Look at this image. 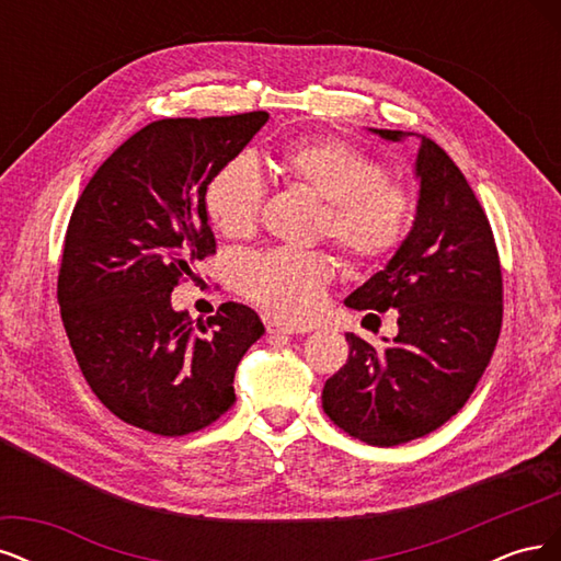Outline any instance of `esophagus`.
<instances>
[{
    "label": "esophagus",
    "instance_id": "obj_1",
    "mask_svg": "<svg viewBox=\"0 0 561 561\" xmlns=\"http://www.w3.org/2000/svg\"><path fill=\"white\" fill-rule=\"evenodd\" d=\"M266 332L268 334H297L293 325H283L278 320H266Z\"/></svg>",
    "mask_w": 561,
    "mask_h": 561
}]
</instances>
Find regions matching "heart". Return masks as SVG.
Instances as JSON below:
<instances>
[{
    "label": "heart",
    "mask_w": 561,
    "mask_h": 561,
    "mask_svg": "<svg viewBox=\"0 0 561 561\" xmlns=\"http://www.w3.org/2000/svg\"><path fill=\"white\" fill-rule=\"evenodd\" d=\"M274 163L287 184L322 201L318 233L328 236L351 266H375L402 245L414 222V194L363 149L334 138H299L283 145ZM264 201L266 180L250 154L219 165L203 194L208 219L227 239H245L257 229ZM330 280L328 254L316 250L248 254L236 266L239 290L295 325L320 313Z\"/></svg>",
    "instance_id": "1"
}]
</instances>
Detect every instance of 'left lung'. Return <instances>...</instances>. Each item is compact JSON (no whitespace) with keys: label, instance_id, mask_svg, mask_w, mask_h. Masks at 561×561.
I'll return each mask as SVG.
<instances>
[{"label":"left lung","instance_id":"left-lung-1","mask_svg":"<svg viewBox=\"0 0 561 561\" xmlns=\"http://www.w3.org/2000/svg\"><path fill=\"white\" fill-rule=\"evenodd\" d=\"M371 130L393 142L410 135ZM416 178L410 236L386 268L346 299L358 311L398 309V336L375 348L346 334L348 360L322 388V410L334 426L375 447L428 435L461 410L494 355L503 322L494 231L463 173L423 135Z\"/></svg>","mask_w":561,"mask_h":561}]
</instances>
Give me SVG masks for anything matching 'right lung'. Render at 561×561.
<instances>
[{"mask_svg": "<svg viewBox=\"0 0 561 561\" xmlns=\"http://www.w3.org/2000/svg\"><path fill=\"white\" fill-rule=\"evenodd\" d=\"M266 112L161 118L118 147L81 192L65 233L58 304L83 379L122 421L163 437L210 426L236 402L233 375L264 334L227 301L198 322L173 287L215 254L203 194Z\"/></svg>", "mask_w": 561, "mask_h": 561, "instance_id": "add662e5", "label": "right lung"}]
</instances>
